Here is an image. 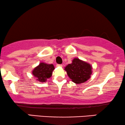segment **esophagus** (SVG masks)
I'll return each instance as SVG.
<instances>
[{
  "mask_svg": "<svg viewBox=\"0 0 125 125\" xmlns=\"http://www.w3.org/2000/svg\"><path fill=\"white\" fill-rule=\"evenodd\" d=\"M56 66H57V67H62V65H61V64H57Z\"/></svg>",
  "mask_w": 125,
  "mask_h": 125,
  "instance_id": "obj_1",
  "label": "esophagus"
}]
</instances>
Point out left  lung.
Wrapping results in <instances>:
<instances>
[{"mask_svg": "<svg viewBox=\"0 0 125 125\" xmlns=\"http://www.w3.org/2000/svg\"><path fill=\"white\" fill-rule=\"evenodd\" d=\"M92 68L89 63L78 58H74L71 64L65 67L64 70L72 82L76 84H80L88 81L90 78Z\"/></svg>", "mask_w": 125, "mask_h": 125, "instance_id": "1", "label": "left lung"}]
</instances>
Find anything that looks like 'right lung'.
Segmentation results:
<instances>
[{"label": "right lung", "mask_w": 125, "mask_h": 125, "mask_svg": "<svg viewBox=\"0 0 125 125\" xmlns=\"http://www.w3.org/2000/svg\"><path fill=\"white\" fill-rule=\"evenodd\" d=\"M54 69V67L53 64L40 62L39 65L32 70V73L36 78L37 81L43 83H45L47 79L52 76Z\"/></svg>", "instance_id": "1"}]
</instances>
